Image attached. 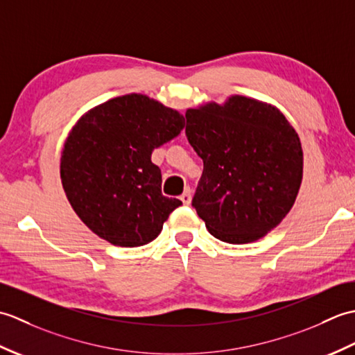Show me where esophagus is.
<instances>
[{
    "label": "esophagus",
    "instance_id": "34e87169",
    "mask_svg": "<svg viewBox=\"0 0 355 355\" xmlns=\"http://www.w3.org/2000/svg\"><path fill=\"white\" fill-rule=\"evenodd\" d=\"M180 200L183 201V205H191V200H192V192L189 187H186L184 192L182 193V197H180Z\"/></svg>",
    "mask_w": 355,
    "mask_h": 355
}]
</instances>
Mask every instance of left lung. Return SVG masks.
Wrapping results in <instances>:
<instances>
[{"label":"left lung","mask_w":355,"mask_h":355,"mask_svg":"<svg viewBox=\"0 0 355 355\" xmlns=\"http://www.w3.org/2000/svg\"><path fill=\"white\" fill-rule=\"evenodd\" d=\"M186 137L205 163L192 207L215 238L247 244L275 229L304 172L297 132L281 111L244 96L186 111Z\"/></svg>","instance_id":"1"}]
</instances>
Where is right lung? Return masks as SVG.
I'll return each mask as SVG.
<instances>
[{"mask_svg":"<svg viewBox=\"0 0 355 355\" xmlns=\"http://www.w3.org/2000/svg\"><path fill=\"white\" fill-rule=\"evenodd\" d=\"M180 112L143 94L96 107L74 125L61 157V180L74 212L97 236L120 247L154 241L183 202L162 193L153 150L182 132Z\"/></svg>","mask_w":355,"mask_h":355,"instance_id":"obj_1","label":"right lung"}]
</instances>
